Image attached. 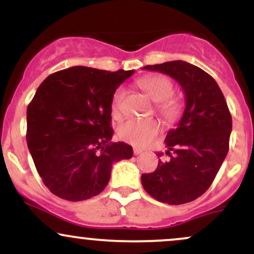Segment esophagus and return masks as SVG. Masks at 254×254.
Returning <instances> with one entry per match:
<instances>
[{
  "mask_svg": "<svg viewBox=\"0 0 254 254\" xmlns=\"http://www.w3.org/2000/svg\"><path fill=\"white\" fill-rule=\"evenodd\" d=\"M142 151H143V150L139 149V148H136V147L133 148V154H135V155H138V154H141Z\"/></svg>",
  "mask_w": 254,
  "mask_h": 254,
  "instance_id": "1",
  "label": "esophagus"
}]
</instances>
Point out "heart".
Returning a JSON list of instances; mask_svg holds the SVG:
<instances>
[{"instance_id":"b5f03b06","label":"heart","mask_w":254,"mask_h":254,"mask_svg":"<svg viewBox=\"0 0 254 254\" xmlns=\"http://www.w3.org/2000/svg\"><path fill=\"white\" fill-rule=\"evenodd\" d=\"M138 86L149 95L153 101L157 103V112L167 122H176L182 113V103L177 98H173L174 84L167 76L164 75H154L138 81ZM125 97V90L123 88L117 89L112 98L111 110L115 117H118L122 113V104ZM160 131V124L154 119L145 121H132L127 122L119 127L118 135L122 139L127 143L144 147L149 144Z\"/></svg>"}]
</instances>
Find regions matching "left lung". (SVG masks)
<instances>
[{"label": "left lung", "mask_w": 254, "mask_h": 254, "mask_svg": "<svg viewBox=\"0 0 254 254\" xmlns=\"http://www.w3.org/2000/svg\"><path fill=\"white\" fill-rule=\"evenodd\" d=\"M143 69L174 78L185 94V110L166 136L170 160L159 159L153 173L142 174V185L159 202H192L210 188L228 153L232 116L226 99L216 81L193 64L173 61ZM160 156L162 153H157Z\"/></svg>", "instance_id": "1"}]
</instances>
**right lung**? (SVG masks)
I'll return each instance as SVG.
<instances>
[{
	"label": "right lung",
	"instance_id": "1",
	"mask_svg": "<svg viewBox=\"0 0 254 254\" xmlns=\"http://www.w3.org/2000/svg\"><path fill=\"white\" fill-rule=\"evenodd\" d=\"M133 70L71 66L49 75L27 107V145L43 183L63 199L97 196L110 182L113 162L132 147L111 142V104Z\"/></svg>",
	"mask_w": 254,
	"mask_h": 254
}]
</instances>
